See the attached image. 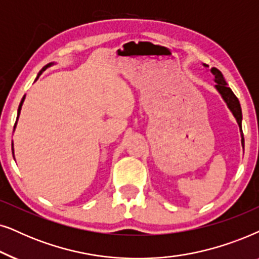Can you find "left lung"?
<instances>
[{"mask_svg": "<svg viewBox=\"0 0 259 259\" xmlns=\"http://www.w3.org/2000/svg\"><path fill=\"white\" fill-rule=\"evenodd\" d=\"M204 66L207 68L208 65L204 64ZM209 72L214 75V80L217 82V85H215L217 90H218L219 94L222 95L224 101L226 102V104H227V106H229V109L231 110V111H232L233 116L236 117L238 125H239V127H240V133H242V144L244 148V136H243V132H242V109H240L239 101H238L236 95L232 92V90L229 88V85H227V82L225 81V79H224V77H223V73L218 70V68L212 67L211 70H209Z\"/></svg>", "mask_w": 259, "mask_h": 259, "instance_id": "left-lung-1", "label": "left lung"}]
</instances>
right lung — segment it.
Here are the masks:
<instances>
[{
    "label": "right lung",
    "instance_id": "1",
    "mask_svg": "<svg viewBox=\"0 0 259 259\" xmlns=\"http://www.w3.org/2000/svg\"><path fill=\"white\" fill-rule=\"evenodd\" d=\"M51 65H52V64H48V65H46V66H45V67L42 68V70H41V71H40V73H39V74H37V77H39V75H40L41 73H42V72H44L45 70H46V68H47V67H50V66H51ZM23 101H25V97H23V98H22V101H21V103H20V105H19V111H17V117H19V115H20V111H21V106H22V103H23ZM14 127H15V126H14ZM12 150H13V154H14V148H13V144H12Z\"/></svg>",
    "mask_w": 259,
    "mask_h": 259
}]
</instances>
